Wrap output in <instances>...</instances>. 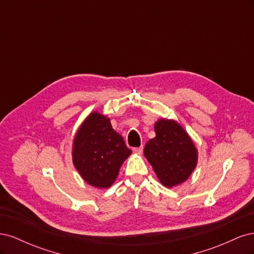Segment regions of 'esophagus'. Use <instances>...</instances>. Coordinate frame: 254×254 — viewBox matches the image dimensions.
<instances>
[{
  "label": "esophagus",
  "instance_id": "34e87169",
  "mask_svg": "<svg viewBox=\"0 0 254 254\" xmlns=\"http://www.w3.org/2000/svg\"><path fill=\"white\" fill-rule=\"evenodd\" d=\"M142 152H143V146H141V147L133 148V153H135L137 156H141Z\"/></svg>",
  "mask_w": 254,
  "mask_h": 254
}]
</instances>
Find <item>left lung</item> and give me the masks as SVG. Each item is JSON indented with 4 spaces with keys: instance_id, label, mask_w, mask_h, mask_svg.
Here are the masks:
<instances>
[{
    "instance_id": "8db88e82",
    "label": "left lung",
    "mask_w": 254,
    "mask_h": 254,
    "mask_svg": "<svg viewBox=\"0 0 254 254\" xmlns=\"http://www.w3.org/2000/svg\"><path fill=\"white\" fill-rule=\"evenodd\" d=\"M156 136L146 143L144 156L162 186L172 189L186 182L197 166L196 145L178 122L161 118Z\"/></svg>"
}]
</instances>
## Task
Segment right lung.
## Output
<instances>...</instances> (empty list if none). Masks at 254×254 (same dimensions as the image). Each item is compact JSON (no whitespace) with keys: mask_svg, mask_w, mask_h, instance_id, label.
<instances>
[{"mask_svg":"<svg viewBox=\"0 0 254 254\" xmlns=\"http://www.w3.org/2000/svg\"><path fill=\"white\" fill-rule=\"evenodd\" d=\"M131 152L110 119L98 111L83 120L72 142L75 168L89 186L101 190L112 186Z\"/></svg>","mask_w":254,"mask_h":254,"instance_id":"add662e5","label":"right lung"}]
</instances>
